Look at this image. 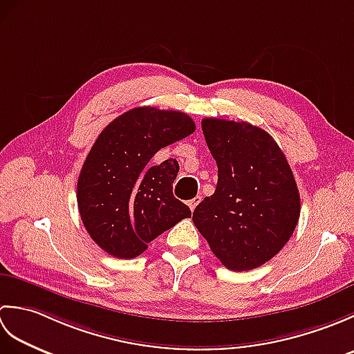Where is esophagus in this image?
<instances>
[{
	"label": "esophagus",
	"instance_id": "1",
	"mask_svg": "<svg viewBox=\"0 0 354 354\" xmlns=\"http://www.w3.org/2000/svg\"><path fill=\"white\" fill-rule=\"evenodd\" d=\"M201 201H202V198H201V196H196V198H193L192 201H189V207H190L192 212H194V208H196V205L199 204Z\"/></svg>",
	"mask_w": 354,
	"mask_h": 354
}]
</instances>
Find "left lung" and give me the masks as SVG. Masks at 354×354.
Masks as SVG:
<instances>
[{"label": "left lung", "instance_id": "8db88e82", "mask_svg": "<svg viewBox=\"0 0 354 354\" xmlns=\"http://www.w3.org/2000/svg\"><path fill=\"white\" fill-rule=\"evenodd\" d=\"M202 132L217 164V185L194 208L193 223L225 268H259L281 251L299 219L290 165L257 126L204 118Z\"/></svg>", "mask_w": 354, "mask_h": 354}]
</instances>
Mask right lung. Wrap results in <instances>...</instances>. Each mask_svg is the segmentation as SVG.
<instances>
[{
	"mask_svg": "<svg viewBox=\"0 0 354 354\" xmlns=\"http://www.w3.org/2000/svg\"><path fill=\"white\" fill-rule=\"evenodd\" d=\"M194 131L184 112L141 106L112 120L97 137L79 175L77 205L88 234L103 251L133 259L192 216L173 196L178 162L152 165L150 160Z\"/></svg>",
	"mask_w": 354,
	"mask_h": 354,
	"instance_id": "right-lung-1",
	"label": "right lung"
}]
</instances>
